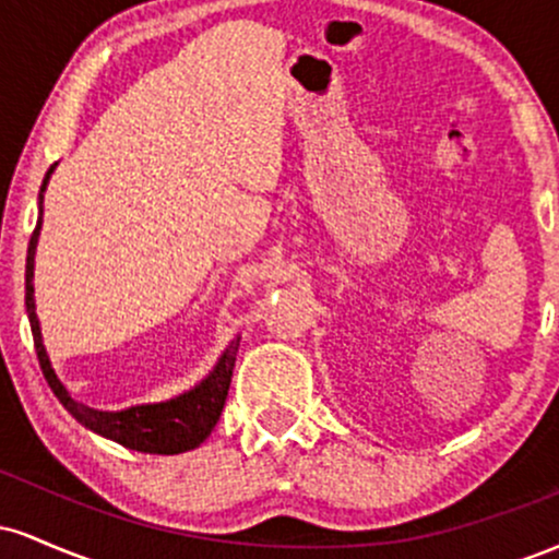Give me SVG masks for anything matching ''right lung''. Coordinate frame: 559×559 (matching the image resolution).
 Returning <instances> with one entry per match:
<instances>
[{
  "mask_svg": "<svg viewBox=\"0 0 559 559\" xmlns=\"http://www.w3.org/2000/svg\"><path fill=\"white\" fill-rule=\"evenodd\" d=\"M52 170L55 165L47 170L41 191H38V221H36L34 236H31L28 241V258H25V312H28V320H31V333H34L38 365H41V373L47 378L49 389L55 391V396L62 402V407H66L68 413L81 423V426H86L88 431L105 436V439L118 441V444H123L128 449H136V452H150V454H178V452H189V449H197L210 433H213L215 423L221 420L241 336H236L234 342L226 346V352L217 357L215 368L210 370L197 386H191L189 391H183V394L173 396V400H165V402L131 404V407H123V409H96L79 400H73L70 391L66 389V383L57 378L52 362H49L47 349H44L41 325H38L36 299H34V258H36L38 230H41L44 191H47Z\"/></svg>",
  "mask_w": 559,
  "mask_h": 559,
  "instance_id": "add662e5",
  "label": "right lung"
}]
</instances>
